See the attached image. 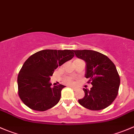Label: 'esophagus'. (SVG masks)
I'll return each mask as SVG.
<instances>
[{
  "mask_svg": "<svg viewBox=\"0 0 134 134\" xmlns=\"http://www.w3.org/2000/svg\"><path fill=\"white\" fill-rule=\"evenodd\" d=\"M70 88H72L73 90H76V88H74V87H71V86H70Z\"/></svg>",
  "mask_w": 134,
  "mask_h": 134,
  "instance_id": "1",
  "label": "esophagus"
}]
</instances>
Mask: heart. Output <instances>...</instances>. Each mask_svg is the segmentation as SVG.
I'll return each instance as SVG.
<instances>
[{
    "label": "heart",
    "mask_w": 134,
    "mask_h": 134,
    "mask_svg": "<svg viewBox=\"0 0 134 134\" xmlns=\"http://www.w3.org/2000/svg\"><path fill=\"white\" fill-rule=\"evenodd\" d=\"M64 82L69 86H72L75 84V81L73 77H66L64 79Z\"/></svg>",
    "instance_id": "heart-1"
}]
</instances>
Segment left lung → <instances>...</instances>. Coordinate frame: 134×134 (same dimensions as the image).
<instances>
[{"mask_svg":"<svg viewBox=\"0 0 134 134\" xmlns=\"http://www.w3.org/2000/svg\"><path fill=\"white\" fill-rule=\"evenodd\" d=\"M77 57L86 62L85 77L90 90L83 88L85 96L79 99L81 105L91 110L109 107L118 94L120 77L115 64L107 56L93 50H74Z\"/></svg>","mask_w":134,"mask_h":134,"instance_id":"8db88e82","label":"left lung"}]
</instances>
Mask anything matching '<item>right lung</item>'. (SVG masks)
Listing matches in <instances>:
<instances>
[{"mask_svg": "<svg viewBox=\"0 0 134 134\" xmlns=\"http://www.w3.org/2000/svg\"><path fill=\"white\" fill-rule=\"evenodd\" d=\"M73 49H44L30 56L20 69L17 78L18 93L27 107L46 111L59 103L65 86L51 87L54 70L74 57Z\"/></svg>", "mask_w": 134, "mask_h": 134, "instance_id": "right-lung-1", "label": "right lung"}]
</instances>
